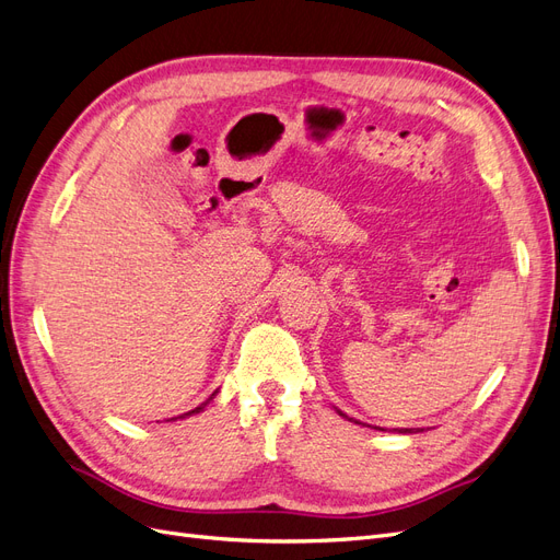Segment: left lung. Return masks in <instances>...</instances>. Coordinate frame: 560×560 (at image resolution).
Returning <instances> with one entry per match:
<instances>
[{
    "label": "left lung",
    "instance_id": "left-lung-1",
    "mask_svg": "<svg viewBox=\"0 0 560 560\" xmlns=\"http://www.w3.org/2000/svg\"><path fill=\"white\" fill-rule=\"evenodd\" d=\"M338 416H343V418H348V416H346V413H341V411H338ZM350 420H352V418H350ZM399 432H411V430H399Z\"/></svg>",
    "mask_w": 560,
    "mask_h": 560
}]
</instances>
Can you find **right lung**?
Masks as SVG:
<instances>
[{"mask_svg":"<svg viewBox=\"0 0 560 560\" xmlns=\"http://www.w3.org/2000/svg\"><path fill=\"white\" fill-rule=\"evenodd\" d=\"M210 399H214V395H212ZM210 399H208V401H202L200 406H196V409H194V411H189V413H184V416H191V413H200V411H202V409H206V406L210 404ZM184 416H179V418H184Z\"/></svg>","mask_w":560,"mask_h":560,"instance_id":"right-lung-1","label":"right lung"}]
</instances>
